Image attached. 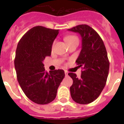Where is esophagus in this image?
I'll use <instances>...</instances> for the list:
<instances>
[{
  "label": "esophagus",
  "instance_id": "esophagus-1",
  "mask_svg": "<svg viewBox=\"0 0 124 124\" xmlns=\"http://www.w3.org/2000/svg\"><path fill=\"white\" fill-rule=\"evenodd\" d=\"M64 73H65L66 76H68V71H64Z\"/></svg>",
  "mask_w": 124,
  "mask_h": 124
}]
</instances>
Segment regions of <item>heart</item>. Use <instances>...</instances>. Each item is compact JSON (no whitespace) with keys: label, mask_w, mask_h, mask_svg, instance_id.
<instances>
[{"label":"heart","mask_w":124,"mask_h":124,"mask_svg":"<svg viewBox=\"0 0 124 124\" xmlns=\"http://www.w3.org/2000/svg\"><path fill=\"white\" fill-rule=\"evenodd\" d=\"M65 40L68 44L71 43L73 42H78V37H76V36L74 35H70L65 37ZM54 43H53V46H54Z\"/></svg>","instance_id":"b5f03b06"}]
</instances>
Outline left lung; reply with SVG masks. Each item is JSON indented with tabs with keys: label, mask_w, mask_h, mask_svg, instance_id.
<instances>
[{
	"label": "left lung",
	"mask_w": 124,
	"mask_h": 124,
	"mask_svg": "<svg viewBox=\"0 0 124 124\" xmlns=\"http://www.w3.org/2000/svg\"><path fill=\"white\" fill-rule=\"evenodd\" d=\"M68 30L80 34L82 48L76 62L81 67V77L75 73L68 75L73 79L70 93L74 102L87 104L96 100L105 87L109 74V61L102 40L87 25H79Z\"/></svg>",
	"instance_id": "obj_1"
}]
</instances>
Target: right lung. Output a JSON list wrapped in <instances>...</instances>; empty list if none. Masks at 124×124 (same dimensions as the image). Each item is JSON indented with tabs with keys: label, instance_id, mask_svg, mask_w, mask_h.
I'll return each instance as SVG.
<instances>
[{
	"label": "right lung",
	"instance_id": "right-lung-1",
	"mask_svg": "<svg viewBox=\"0 0 124 124\" xmlns=\"http://www.w3.org/2000/svg\"><path fill=\"white\" fill-rule=\"evenodd\" d=\"M58 33L59 30L37 26L28 30L17 45L14 60L17 80L27 97L38 104H46L55 99L65 76L63 70L47 73L43 63L45 57L51 55Z\"/></svg>",
	"mask_w": 124,
	"mask_h": 124
}]
</instances>
